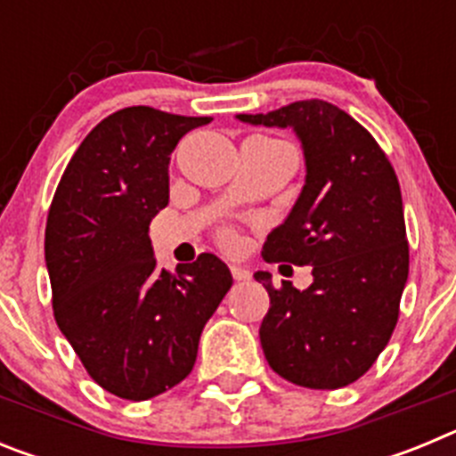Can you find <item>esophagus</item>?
<instances>
[{
    "mask_svg": "<svg viewBox=\"0 0 456 456\" xmlns=\"http://www.w3.org/2000/svg\"><path fill=\"white\" fill-rule=\"evenodd\" d=\"M231 273H232V278H235L237 283H244V281H248V278H251V273H248L247 269H241V267H231Z\"/></svg>",
    "mask_w": 456,
    "mask_h": 456,
    "instance_id": "34e87169",
    "label": "esophagus"
}]
</instances>
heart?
Masks as SVG:
<instances>
[{
  "label": "heart",
  "instance_id": "heart-1",
  "mask_svg": "<svg viewBox=\"0 0 456 456\" xmlns=\"http://www.w3.org/2000/svg\"><path fill=\"white\" fill-rule=\"evenodd\" d=\"M219 241L224 244V247H232V244L237 241L235 231H231V228H224V231L219 232Z\"/></svg>",
  "mask_w": 456,
  "mask_h": 456
}]
</instances>
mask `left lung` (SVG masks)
<instances>
[{"instance_id": "obj_1", "label": "left lung", "mask_w": 456, "mask_h": 456, "mask_svg": "<svg viewBox=\"0 0 456 456\" xmlns=\"http://www.w3.org/2000/svg\"><path fill=\"white\" fill-rule=\"evenodd\" d=\"M244 123L292 127L305 157V184L283 225L267 237V263L313 265L304 292L253 273L269 292L260 342L276 374L304 388L336 390L363 377L400 317L409 278L402 191L374 136L324 100H301ZM288 267V265H283Z\"/></svg>"}]
</instances>
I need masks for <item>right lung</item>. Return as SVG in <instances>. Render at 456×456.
<instances>
[{
	"label": "right lung",
	"mask_w": 456,
	"mask_h": 456,
	"mask_svg": "<svg viewBox=\"0 0 456 456\" xmlns=\"http://www.w3.org/2000/svg\"><path fill=\"white\" fill-rule=\"evenodd\" d=\"M209 120L120 109L88 132L52 199L54 320L93 381L123 400H151L191 372L203 326L232 285L212 253L164 272L148 237L168 203V155Z\"/></svg>",
	"instance_id": "right-lung-1"
}]
</instances>
